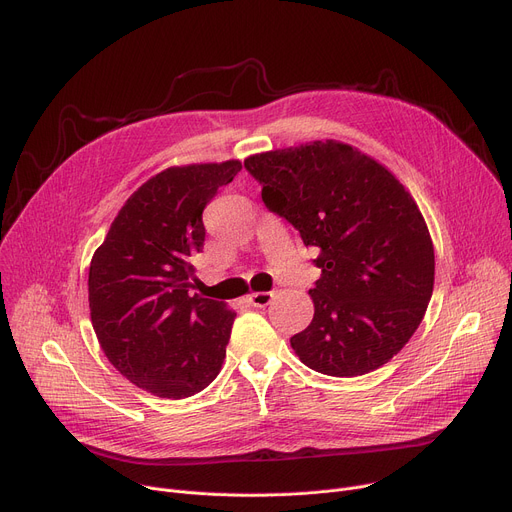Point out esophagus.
I'll return each mask as SVG.
<instances>
[{"mask_svg":"<svg viewBox=\"0 0 512 512\" xmlns=\"http://www.w3.org/2000/svg\"><path fill=\"white\" fill-rule=\"evenodd\" d=\"M274 296H276L274 292H253V294H249L247 302L251 306H257V309H265V306L274 302Z\"/></svg>","mask_w":512,"mask_h":512,"instance_id":"obj_1","label":"esophagus"}]
</instances>
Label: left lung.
<instances>
[{
    "label": "left lung",
    "instance_id": "1",
    "mask_svg": "<svg viewBox=\"0 0 512 512\" xmlns=\"http://www.w3.org/2000/svg\"><path fill=\"white\" fill-rule=\"evenodd\" d=\"M245 168L265 208L319 251L315 317L290 337L298 358L329 377L387 364L434 288L432 238L412 195L383 164L333 140L255 154Z\"/></svg>",
    "mask_w": 512,
    "mask_h": 512
}]
</instances>
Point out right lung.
<instances>
[{
  "label": "right lung",
  "mask_w": 512,
  "mask_h": 512,
  "mask_svg": "<svg viewBox=\"0 0 512 512\" xmlns=\"http://www.w3.org/2000/svg\"><path fill=\"white\" fill-rule=\"evenodd\" d=\"M243 164L166 168L135 191L113 220L88 274L90 319L109 362L133 385L183 399L222 368L234 313L191 294L203 249V210Z\"/></svg>",
  "instance_id": "right-lung-1"
}]
</instances>
